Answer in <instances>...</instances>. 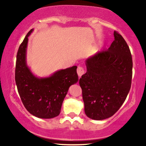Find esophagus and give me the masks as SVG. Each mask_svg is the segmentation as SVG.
<instances>
[{"mask_svg": "<svg viewBox=\"0 0 146 146\" xmlns=\"http://www.w3.org/2000/svg\"><path fill=\"white\" fill-rule=\"evenodd\" d=\"M77 73L78 75L79 76V77H81L84 74V68L81 66H78L77 68Z\"/></svg>", "mask_w": 146, "mask_h": 146, "instance_id": "esophagus-1", "label": "esophagus"}]
</instances>
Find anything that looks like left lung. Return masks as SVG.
Listing matches in <instances>:
<instances>
[{"label":"left lung","instance_id":"obj_1","mask_svg":"<svg viewBox=\"0 0 146 146\" xmlns=\"http://www.w3.org/2000/svg\"><path fill=\"white\" fill-rule=\"evenodd\" d=\"M113 36L114 40L107 50L86 60L87 71L79 80L86 115L96 120L112 116L124 102L131 88L130 50L121 35L114 31Z\"/></svg>","mask_w":146,"mask_h":146}]
</instances>
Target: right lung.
Here are the masks:
<instances>
[{
  "mask_svg": "<svg viewBox=\"0 0 146 146\" xmlns=\"http://www.w3.org/2000/svg\"><path fill=\"white\" fill-rule=\"evenodd\" d=\"M31 29L20 45L17 55L15 81L25 108L39 118L50 119L60 114L64 99L71 85L78 81L76 66L60 70L50 76L38 78L27 64V48Z\"/></svg>",
  "mask_w": 146,
  "mask_h": 146,
  "instance_id": "right-lung-1",
  "label": "right lung"
}]
</instances>
